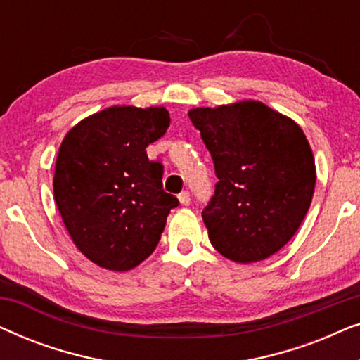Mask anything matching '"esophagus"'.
<instances>
[{
	"label": "esophagus",
	"instance_id": "34e87169",
	"mask_svg": "<svg viewBox=\"0 0 360 360\" xmlns=\"http://www.w3.org/2000/svg\"><path fill=\"white\" fill-rule=\"evenodd\" d=\"M179 200L184 206H188L190 205V193H188V191H181V193L179 195Z\"/></svg>",
	"mask_w": 360,
	"mask_h": 360
}]
</instances>
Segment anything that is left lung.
<instances>
[{"mask_svg": "<svg viewBox=\"0 0 360 360\" xmlns=\"http://www.w3.org/2000/svg\"><path fill=\"white\" fill-rule=\"evenodd\" d=\"M218 184L203 221L213 248L239 264L259 262L293 238L311 205L316 169L297 122L260 101L188 112Z\"/></svg>", "mask_w": 360, "mask_h": 360, "instance_id": "obj_1", "label": "left lung"}]
</instances>
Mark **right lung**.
<instances>
[{"label": "right lung", "mask_w": 360, "mask_h": 360, "mask_svg": "<svg viewBox=\"0 0 360 360\" xmlns=\"http://www.w3.org/2000/svg\"><path fill=\"white\" fill-rule=\"evenodd\" d=\"M169 126L162 106H112L63 137L53 198L73 243L103 269L126 272L149 257L179 206L162 188L164 165L146 152Z\"/></svg>", "instance_id": "right-lung-1"}]
</instances>
